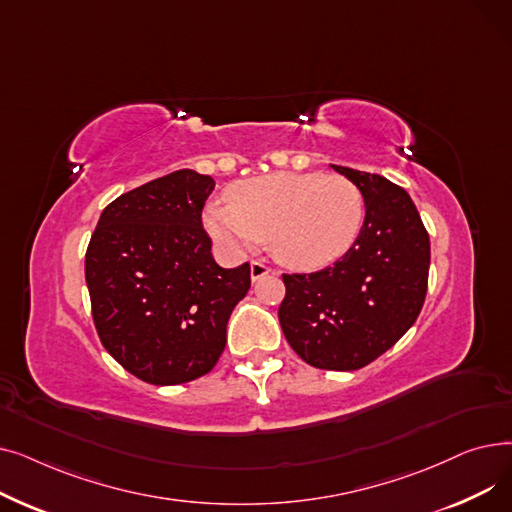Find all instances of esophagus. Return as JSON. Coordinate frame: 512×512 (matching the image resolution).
I'll return each instance as SVG.
<instances>
[{
    "instance_id": "34e87169",
    "label": "esophagus",
    "mask_w": 512,
    "mask_h": 512,
    "mask_svg": "<svg viewBox=\"0 0 512 512\" xmlns=\"http://www.w3.org/2000/svg\"><path fill=\"white\" fill-rule=\"evenodd\" d=\"M270 272H272V270H270V267H267L265 263H261V261H251V280H253V282H257L259 278L267 276Z\"/></svg>"
}]
</instances>
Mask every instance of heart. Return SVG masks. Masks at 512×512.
<instances>
[{"label": "heart", "instance_id": "obj_1", "mask_svg": "<svg viewBox=\"0 0 512 512\" xmlns=\"http://www.w3.org/2000/svg\"><path fill=\"white\" fill-rule=\"evenodd\" d=\"M228 201L203 207V226L228 253L270 242L278 261L294 270H319L353 247L365 218L359 186L344 176L274 172L234 182Z\"/></svg>", "mask_w": 512, "mask_h": 512}]
</instances>
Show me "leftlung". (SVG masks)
Listing matches in <instances>:
<instances>
[{"mask_svg": "<svg viewBox=\"0 0 512 512\" xmlns=\"http://www.w3.org/2000/svg\"><path fill=\"white\" fill-rule=\"evenodd\" d=\"M355 182L365 222L342 259L315 274H284L280 326L303 361L353 371L394 346L423 307L429 236L405 188L384 176L332 166Z\"/></svg>", "mask_w": 512, "mask_h": 512, "instance_id": "obj_1", "label": "left lung"}]
</instances>
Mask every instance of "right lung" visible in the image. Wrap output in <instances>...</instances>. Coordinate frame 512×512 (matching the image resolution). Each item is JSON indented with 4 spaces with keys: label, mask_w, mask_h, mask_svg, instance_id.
Masks as SVG:
<instances>
[{
    "label": "right lung",
    "mask_w": 512,
    "mask_h": 512,
    "mask_svg": "<svg viewBox=\"0 0 512 512\" xmlns=\"http://www.w3.org/2000/svg\"><path fill=\"white\" fill-rule=\"evenodd\" d=\"M213 178L176 170L101 211L85 257L97 334L126 371L155 386L201 378L226 346L251 267L211 255L201 209Z\"/></svg>",
    "instance_id": "add662e5"
}]
</instances>
